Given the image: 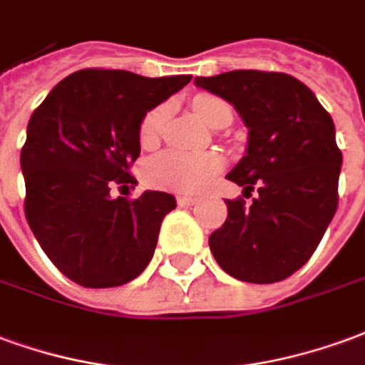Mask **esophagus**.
<instances>
[{"label": "esophagus", "instance_id": "1", "mask_svg": "<svg viewBox=\"0 0 365 365\" xmlns=\"http://www.w3.org/2000/svg\"><path fill=\"white\" fill-rule=\"evenodd\" d=\"M198 202V198L196 196H186V194H182V196H177V204L179 206H194Z\"/></svg>", "mask_w": 365, "mask_h": 365}]
</instances>
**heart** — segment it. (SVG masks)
<instances>
[{"instance_id": "b5f03b06", "label": "heart", "mask_w": 365, "mask_h": 365, "mask_svg": "<svg viewBox=\"0 0 365 365\" xmlns=\"http://www.w3.org/2000/svg\"><path fill=\"white\" fill-rule=\"evenodd\" d=\"M194 113L200 116L208 126H215L225 116H231V106L214 95H196L192 98ZM167 108L163 105L145 113L140 124V142L142 145H153L161 134ZM223 159L217 153H182V151H167L151 159L145 165V179L159 188L192 192L200 190L215 173L222 169Z\"/></svg>"}]
</instances>
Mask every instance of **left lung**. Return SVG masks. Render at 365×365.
<instances>
[{"label": "left lung", "instance_id": "8db88e82", "mask_svg": "<svg viewBox=\"0 0 365 365\" xmlns=\"http://www.w3.org/2000/svg\"><path fill=\"white\" fill-rule=\"evenodd\" d=\"M194 85L231 103L249 128L227 179L259 192L249 206L225 200L227 220L208 239L214 259L237 280H286L311 259L339 206L342 153L331 114L307 85L278 71L235 70Z\"/></svg>", "mask_w": 365, "mask_h": 365}]
</instances>
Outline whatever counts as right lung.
<instances>
[{"label": "right lung", "instance_id": "obj_1", "mask_svg": "<svg viewBox=\"0 0 365 365\" xmlns=\"http://www.w3.org/2000/svg\"><path fill=\"white\" fill-rule=\"evenodd\" d=\"M192 76L143 77L124 70H79L56 85L26 126L21 150L25 214L56 268L83 288H114L145 270L173 194L134 186L145 113Z\"/></svg>", "mask_w": 365, "mask_h": 365}]
</instances>
